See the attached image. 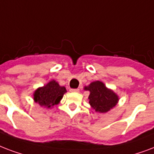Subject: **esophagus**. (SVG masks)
I'll return each mask as SVG.
<instances>
[{"instance_id": "esophagus-1", "label": "esophagus", "mask_w": 154, "mask_h": 154, "mask_svg": "<svg viewBox=\"0 0 154 154\" xmlns=\"http://www.w3.org/2000/svg\"><path fill=\"white\" fill-rule=\"evenodd\" d=\"M71 92H79V89L75 88V89H71Z\"/></svg>"}]
</instances>
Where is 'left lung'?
Here are the masks:
<instances>
[{
  "label": "left lung",
  "instance_id": "8db88e82",
  "mask_svg": "<svg viewBox=\"0 0 154 154\" xmlns=\"http://www.w3.org/2000/svg\"><path fill=\"white\" fill-rule=\"evenodd\" d=\"M84 90L89 91V103L91 108L100 113L108 112L114 108L119 101V97L111 89L106 88L101 81H95L84 87Z\"/></svg>",
  "mask_w": 154,
  "mask_h": 154
}]
</instances>
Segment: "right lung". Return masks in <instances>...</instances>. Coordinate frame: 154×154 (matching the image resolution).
<instances>
[{"mask_svg":"<svg viewBox=\"0 0 154 154\" xmlns=\"http://www.w3.org/2000/svg\"><path fill=\"white\" fill-rule=\"evenodd\" d=\"M66 92L65 87H61L55 80H51L34 91V100L42 107L50 108L59 103Z\"/></svg>","mask_w":154,"mask_h":154,"instance_id":"obj_1","label":"right lung"}]
</instances>
